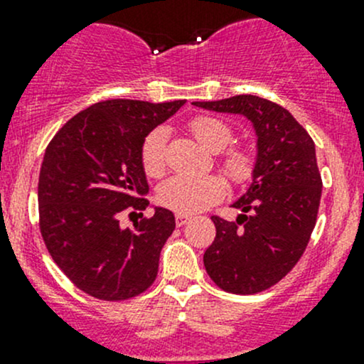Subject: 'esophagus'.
Instances as JSON below:
<instances>
[{
	"label": "esophagus",
	"instance_id": "34e87169",
	"mask_svg": "<svg viewBox=\"0 0 364 364\" xmlns=\"http://www.w3.org/2000/svg\"><path fill=\"white\" fill-rule=\"evenodd\" d=\"M188 222H190V216L181 215V213H178V215H176V225L178 227H183L185 223H188Z\"/></svg>",
	"mask_w": 364,
	"mask_h": 364
}]
</instances>
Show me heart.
I'll list each match as a JSON object with an SVG mask.
<instances>
[{
	"label": "heart",
	"instance_id": "obj_1",
	"mask_svg": "<svg viewBox=\"0 0 364 364\" xmlns=\"http://www.w3.org/2000/svg\"><path fill=\"white\" fill-rule=\"evenodd\" d=\"M190 130L209 151H222L232 142L234 132L229 123L213 116H197L190 121ZM167 130L155 128L146 135L141 148V161L148 176H160L165 171ZM255 160L248 149L229 148L222 156V171L232 183H245L253 176ZM225 193V185L218 176H186L168 178L159 190L161 205L181 215H193L216 204Z\"/></svg>",
	"mask_w": 364,
	"mask_h": 364
}]
</instances>
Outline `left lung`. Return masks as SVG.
<instances>
[{
  "mask_svg": "<svg viewBox=\"0 0 364 364\" xmlns=\"http://www.w3.org/2000/svg\"><path fill=\"white\" fill-rule=\"evenodd\" d=\"M193 105L243 114L255 128L253 181L232 204L243 215L236 222L211 216L216 237L204 266L223 291L257 294L278 284L306 250L322 193L315 144L287 109L266 98L236 95Z\"/></svg>",
  "mask_w": 364,
  "mask_h": 364,
  "instance_id": "8db88e82",
  "label": "left lung"
}]
</instances>
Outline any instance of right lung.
Listing matches in <instances>:
<instances>
[{
	"label": "right lung",
	"mask_w": 364,
	"mask_h": 364,
	"mask_svg": "<svg viewBox=\"0 0 364 364\" xmlns=\"http://www.w3.org/2000/svg\"><path fill=\"white\" fill-rule=\"evenodd\" d=\"M183 104L98 102L68 119L47 146L38 178L40 232L54 262L86 294L124 301L155 282L174 215L156 208L134 230L119 218L148 208L142 142Z\"/></svg>",
	"instance_id": "1"
}]
</instances>
